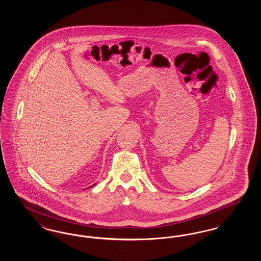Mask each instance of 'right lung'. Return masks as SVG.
Returning a JSON list of instances; mask_svg holds the SVG:
<instances>
[{
	"mask_svg": "<svg viewBox=\"0 0 261 261\" xmlns=\"http://www.w3.org/2000/svg\"><path fill=\"white\" fill-rule=\"evenodd\" d=\"M93 186H94V185H93Z\"/></svg>",
	"mask_w": 261,
	"mask_h": 261,
	"instance_id": "obj_1",
	"label": "right lung"
}]
</instances>
